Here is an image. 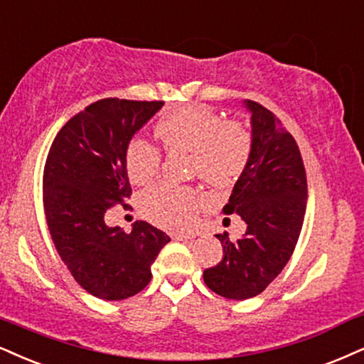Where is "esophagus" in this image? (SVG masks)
Returning a JSON list of instances; mask_svg holds the SVG:
<instances>
[{
	"mask_svg": "<svg viewBox=\"0 0 364 364\" xmlns=\"http://www.w3.org/2000/svg\"><path fill=\"white\" fill-rule=\"evenodd\" d=\"M172 237H173V240H178V241H187V240H192L194 235H191V232H173Z\"/></svg>",
	"mask_w": 364,
	"mask_h": 364,
	"instance_id": "obj_1",
	"label": "esophagus"
}]
</instances>
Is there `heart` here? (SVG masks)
<instances>
[{
	"label": "heart",
	"instance_id": "heart-1",
	"mask_svg": "<svg viewBox=\"0 0 364 364\" xmlns=\"http://www.w3.org/2000/svg\"><path fill=\"white\" fill-rule=\"evenodd\" d=\"M155 133L168 154H189L191 173L210 186L235 183L248 167L253 138L241 123L223 121L214 111L183 106L156 121ZM159 148L133 138L124 151V167L134 186H145L160 172ZM203 197L189 187L167 183L150 187L140 196V210L148 221L165 230H189L196 223Z\"/></svg>",
	"mask_w": 364,
	"mask_h": 364
}]
</instances>
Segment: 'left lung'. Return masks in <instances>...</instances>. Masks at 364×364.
I'll return each mask as SVG.
<instances>
[{
    "label": "left lung",
    "mask_w": 364,
    "mask_h": 364,
    "mask_svg": "<svg viewBox=\"0 0 364 364\" xmlns=\"http://www.w3.org/2000/svg\"><path fill=\"white\" fill-rule=\"evenodd\" d=\"M251 111L253 151L237 178L224 214H240L243 237L216 235L223 259L204 270L210 290L226 299L246 300L262 294L294 253L307 204V177L297 141L272 111L245 101Z\"/></svg>",
    "instance_id": "left-lung-1"
}]
</instances>
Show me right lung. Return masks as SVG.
Masks as SVG:
<instances>
[{"label": "right lung", "instance_id": "add662e5", "mask_svg": "<svg viewBox=\"0 0 364 364\" xmlns=\"http://www.w3.org/2000/svg\"><path fill=\"white\" fill-rule=\"evenodd\" d=\"M164 101L106 97L70 118L57 133L43 168V209L55 250L74 280L97 299L123 300L151 280V263L170 237L145 221L127 235L105 223L127 205L132 186L124 151Z\"/></svg>", "mask_w": 364, "mask_h": 364}]
</instances>
